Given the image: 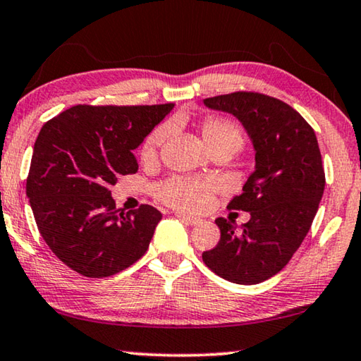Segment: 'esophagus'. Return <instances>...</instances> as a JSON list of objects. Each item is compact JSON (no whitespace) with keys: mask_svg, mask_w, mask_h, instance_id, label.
<instances>
[{"mask_svg":"<svg viewBox=\"0 0 361 361\" xmlns=\"http://www.w3.org/2000/svg\"><path fill=\"white\" fill-rule=\"evenodd\" d=\"M176 216H178L181 221H185L189 226H197L202 223V219L200 218H195V216H189V215H183V213H176Z\"/></svg>","mask_w":361,"mask_h":361,"instance_id":"34e87169","label":"esophagus"}]
</instances>
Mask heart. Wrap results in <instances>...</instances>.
Listing matches in <instances>:
<instances>
[{
	"label": "heart",
	"mask_w": 361,
	"mask_h": 361,
	"mask_svg": "<svg viewBox=\"0 0 361 361\" xmlns=\"http://www.w3.org/2000/svg\"><path fill=\"white\" fill-rule=\"evenodd\" d=\"M200 130H202V137L213 154L215 152H228L232 156L239 152L245 143L242 129L231 119L207 118L200 126ZM170 132H172V127L169 124H161L146 135L142 148H140V159L145 164L156 161L159 151L166 143ZM216 191V183L175 176V178L161 183L156 189V194L162 202L172 205L175 209L200 212L212 204L213 194Z\"/></svg>",
	"instance_id": "b5f03b06"
}]
</instances>
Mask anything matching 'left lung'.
<instances>
[{"mask_svg":"<svg viewBox=\"0 0 361 361\" xmlns=\"http://www.w3.org/2000/svg\"><path fill=\"white\" fill-rule=\"evenodd\" d=\"M212 109L234 114L256 151V169L228 209L250 212V221L216 218L221 239L202 259L216 276L255 285L288 264L312 226L325 189L315 132L296 109L259 92L205 99Z\"/></svg>","mask_w":361,"mask_h":361,"instance_id":"1","label":"left lung"}]
</instances>
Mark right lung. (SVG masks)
<instances>
[{
	"mask_svg": "<svg viewBox=\"0 0 361 361\" xmlns=\"http://www.w3.org/2000/svg\"><path fill=\"white\" fill-rule=\"evenodd\" d=\"M173 106L76 105L42 126L27 195L42 239L81 276H114L148 250L162 213L116 209L109 186L137 172L133 149Z\"/></svg>",
	"mask_w": 361,
	"mask_h": 361,
	"instance_id": "1",
	"label": "right lung"
}]
</instances>
